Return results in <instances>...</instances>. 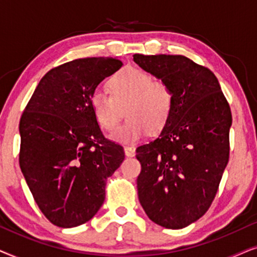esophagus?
<instances>
[{"mask_svg": "<svg viewBox=\"0 0 257 257\" xmlns=\"http://www.w3.org/2000/svg\"><path fill=\"white\" fill-rule=\"evenodd\" d=\"M124 151H125L126 157H135V154H136V150H135V147H131V146H125V147H124Z\"/></svg>", "mask_w": 257, "mask_h": 257, "instance_id": "obj_1", "label": "esophagus"}]
</instances>
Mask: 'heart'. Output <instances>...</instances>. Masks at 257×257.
<instances>
[{"label":"heart","instance_id":"1","mask_svg":"<svg viewBox=\"0 0 257 257\" xmlns=\"http://www.w3.org/2000/svg\"><path fill=\"white\" fill-rule=\"evenodd\" d=\"M110 94L96 91L90 97V107L104 131L118 127L126 107L127 120L113 138L121 143H136L149 133L160 132L168 124L174 108V93L166 82L154 79L149 72L124 68L106 83Z\"/></svg>","mask_w":257,"mask_h":257}]
</instances>
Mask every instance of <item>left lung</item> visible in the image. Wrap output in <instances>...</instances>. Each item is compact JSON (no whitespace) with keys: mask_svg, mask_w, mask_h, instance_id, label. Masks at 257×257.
Instances as JSON below:
<instances>
[{"mask_svg":"<svg viewBox=\"0 0 257 257\" xmlns=\"http://www.w3.org/2000/svg\"><path fill=\"white\" fill-rule=\"evenodd\" d=\"M166 82L174 108L158 138L137 149L140 205L154 223L180 229L200 219L215 198L229 160L231 112L215 75L181 55H133Z\"/></svg>","mask_w":257,"mask_h":257,"instance_id":"obj_1","label":"left lung"}]
</instances>
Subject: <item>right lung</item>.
Segmentation results:
<instances>
[{"instance_id": "obj_1", "label": "right lung", "mask_w": 257, "mask_h": 257, "mask_svg": "<svg viewBox=\"0 0 257 257\" xmlns=\"http://www.w3.org/2000/svg\"><path fill=\"white\" fill-rule=\"evenodd\" d=\"M122 66L113 57H87L56 66L38 83L20 120L19 163L43 215L62 228L96 215L108 177L125 159L106 139L90 107L105 77Z\"/></svg>"}]
</instances>
